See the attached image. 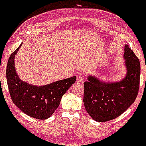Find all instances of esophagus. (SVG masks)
Masks as SVG:
<instances>
[{
  "instance_id": "obj_1",
  "label": "esophagus",
  "mask_w": 146,
  "mask_h": 146,
  "mask_svg": "<svg viewBox=\"0 0 146 146\" xmlns=\"http://www.w3.org/2000/svg\"><path fill=\"white\" fill-rule=\"evenodd\" d=\"M76 81L78 82H82L83 81V76L82 75H77Z\"/></svg>"
}]
</instances>
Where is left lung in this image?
Segmentation results:
<instances>
[{
	"label": "left lung",
	"instance_id": "8db88e82",
	"mask_svg": "<svg viewBox=\"0 0 146 146\" xmlns=\"http://www.w3.org/2000/svg\"><path fill=\"white\" fill-rule=\"evenodd\" d=\"M127 74L119 82L105 83L89 76L84 83V104L92 119L100 122L116 118L124 112L137 98L139 88L140 64L138 58L125 46Z\"/></svg>",
	"mask_w": 146,
	"mask_h": 146
}]
</instances>
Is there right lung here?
<instances>
[{"instance_id": "right-lung-1", "label": "right lung", "mask_w": 146, "mask_h": 146, "mask_svg": "<svg viewBox=\"0 0 146 146\" xmlns=\"http://www.w3.org/2000/svg\"><path fill=\"white\" fill-rule=\"evenodd\" d=\"M19 47L10 56L7 66L8 87L13 103L26 114L34 118L46 119L54 112L62 96L76 80L72 76L42 86L30 84L18 76L15 67V57Z\"/></svg>"}]
</instances>
